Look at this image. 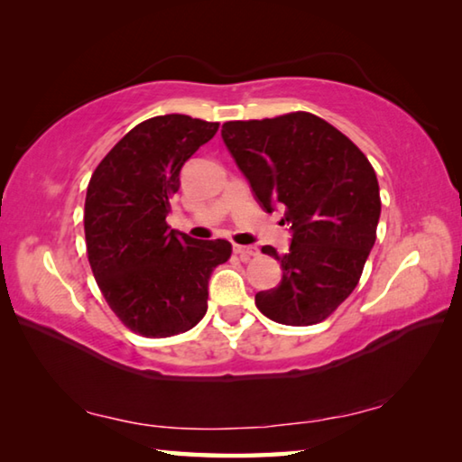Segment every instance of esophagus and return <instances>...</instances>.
Returning <instances> with one entry per match:
<instances>
[{
  "mask_svg": "<svg viewBox=\"0 0 462 462\" xmlns=\"http://www.w3.org/2000/svg\"><path fill=\"white\" fill-rule=\"evenodd\" d=\"M232 250H234V254H238L240 261H245V263L250 261V259H254V256L259 254V250H256L254 246H240V245H234Z\"/></svg>",
  "mask_w": 462,
  "mask_h": 462,
  "instance_id": "1",
  "label": "esophagus"
}]
</instances>
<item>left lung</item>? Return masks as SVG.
Listing matches in <instances>:
<instances>
[{
  "instance_id": "left-lung-1",
  "label": "left lung",
  "mask_w": 462,
  "mask_h": 462,
  "mask_svg": "<svg viewBox=\"0 0 462 462\" xmlns=\"http://www.w3.org/2000/svg\"><path fill=\"white\" fill-rule=\"evenodd\" d=\"M224 144L271 214L285 209L289 253L273 246L281 283L254 295L273 322L311 326L353 293L377 238L381 216L374 169L353 140L308 112L226 122Z\"/></svg>"
}]
</instances>
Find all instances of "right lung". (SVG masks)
<instances>
[{
	"mask_svg": "<svg viewBox=\"0 0 462 462\" xmlns=\"http://www.w3.org/2000/svg\"><path fill=\"white\" fill-rule=\"evenodd\" d=\"M217 122L156 116L132 128L93 171L85 198L89 264L107 306L146 338L191 330L208 311V281L230 259L228 240L171 230L179 173Z\"/></svg>",
	"mask_w": 462,
	"mask_h": 462,
	"instance_id": "add662e5",
	"label": "right lung"
}]
</instances>
